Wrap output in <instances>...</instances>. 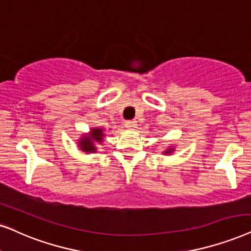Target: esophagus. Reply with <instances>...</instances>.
Segmentation results:
<instances>
[{
  "mask_svg": "<svg viewBox=\"0 0 251 251\" xmlns=\"http://www.w3.org/2000/svg\"><path fill=\"white\" fill-rule=\"evenodd\" d=\"M125 126L128 129H133L136 128V126H137V122H136L135 120H128V121L125 122Z\"/></svg>",
  "mask_w": 251,
  "mask_h": 251,
  "instance_id": "34e87169",
  "label": "esophagus"
}]
</instances>
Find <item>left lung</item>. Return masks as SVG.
<instances>
[{"instance_id":"left-lung-1","label":"left lung","mask_w":251,"mask_h":251,"mask_svg":"<svg viewBox=\"0 0 251 251\" xmlns=\"http://www.w3.org/2000/svg\"><path fill=\"white\" fill-rule=\"evenodd\" d=\"M171 152H172V151H167V153H171Z\"/></svg>"}]
</instances>
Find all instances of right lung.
<instances>
[{
  "instance_id": "obj_1",
  "label": "right lung",
  "mask_w": 251,
  "mask_h": 251,
  "mask_svg": "<svg viewBox=\"0 0 251 251\" xmlns=\"http://www.w3.org/2000/svg\"><path fill=\"white\" fill-rule=\"evenodd\" d=\"M102 129H93L91 136H86L80 141V149L85 152H94L96 151V146H94L93 142L101 143L102 142Z\"/></svg>"
}]
</instances>
